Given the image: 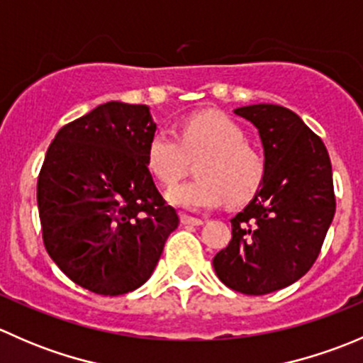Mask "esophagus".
Returning <instances> with one entry per match:
<instances>
[{
  "label": "esophagus",
  "mask_w": 363,
  "mask_h": 363,
  "mask_svg": "<svg viewBox=\"0 0 363 363\" xmlns=\"http://www.w3.org/2000/svg\"><path fill=\"white\" fill-rule=\"evenodd\" d=\"M181 223H182V225H189V226L203 225L202 219H200V218H193V216H188V214H182L181 216Z\"/></svg>",
  "instance_id": "esophagus-1"
}]
</instances>
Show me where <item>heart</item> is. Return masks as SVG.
I'll list each match as a JSON object with an SVG mask.
<instances>
[{
    "instance_id": "heart-1",
    "label": "heart",
    "mask_w": 363,
    "mask_h": 363,
    "mask_svg": "<svg viewBox=\"0 0 363 363\" xmlns=\"http://www.w3.org/2000/svg\"><path fill=\"white\" fill-rule=\"evenodd\" d=\"M203 156L196 164L199 179L170 189L168 202L188 211L219 207L251 200L265 181V160L247 145V135L232 117L221 112H200L186 117L179 135L158 130L151 137L145 161L160 184L174 186L186 174L189 158Z\"/></svg>"
}]
</instances>
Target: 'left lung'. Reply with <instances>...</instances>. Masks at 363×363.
Masks as SVG:
<instances>
[{"label":"left lung","mask_w":363,"mask_h":363,"mask_svg":"<svg viewBox=\"0 0 363 363\" xmlns=\"http://www.w3.org/2000/svg\"><path fill=\"white\" fill-rule=\"evenodd\" d=\"M235 113L258 128L265 181L232 219V240L212 265L232 290L267 295L316 262L335 214L332 164L321 138L290 108L258 104Z\"/></svg>","instance_id":"1"}]
</instances>
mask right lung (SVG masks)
I'll return each instance as SVG.
<instances>
[{
    "instance_id": "right-lung-1",
    "label": "right lung",
    "mask_w": 363,
    "mask_h": 363,
    "mask_svg": "<svg viewBox=\"0 0 363 363\" xmlns=\"http://www.w3.org/2000/svg\"><path fill=\"white\" fill-rule=\"evenodd\" d=\"M147 105L108 101L65 124L36 184L45 250L79 286L124 295L151 277L179 216L147 168Z\"/></svg>"
}]
</instances>
